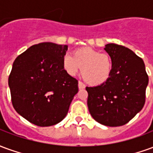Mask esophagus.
<instances>
[{
    "instance_id": "obj_1",
    "label": "esophagus",
    "mask_w": 153,
    "mask_h": 153,
    "mask_svg": "<svg viewBox=\"0 0 153 153\" xmlns=\"http://www.w3.org/2000/svg\"><path fill=\"white\" fill-rule=\"evenodd\" d=\"M78 86H79V89H83V88H85L84 83H83L82 82H79V83H78Z\"/></svg>"
}]
</instances>
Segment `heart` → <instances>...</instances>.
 I'll use <instances>...</instances> for the list:
<instances>
[{"instance_id": "obj_1", "label": "heart", "mask_w": 153, "mask_h": 153, "mask_svg": "<svg viewBox=\"0 0 153 153\" xmlns=\"http://www.w3.org/2000/svg\"><path fill=\"white\" fill-rule=\"evenodd\" d=\"M63 66L70 76H75L80 71L87 83L91 85H101L111 77L113 62L109 54L100 52L90 47H82L63 57Z\"/></svg>"}]
</instances>
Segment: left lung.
Instances as JSON below:
<instances>
[{"instance_id":"obj_1","label":"left lung","mask_w":153,"mask_h":153,"mask_svg":"<svg viewBox=\"0 0 153 153\" xmlns=\"http://www.w3.org/2000/svg\"><path fill=\"white\" fill-rule=\"evenodd\" d=\"M113 62L106 83L87 87L88 106L93 118L102 125L116 127L127 124L143 107L148 75L142 58L118 44L104 48Z\"/></svg>"}]
</instances>
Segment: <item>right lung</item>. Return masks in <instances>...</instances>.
<instances>
[{"label":"right lung","instance_id":"obj_1","mask_svg":"<svg viewBox=\"0 0 153 153\" xmlns=\"http://www.w3.org/2000/svg\"><path fill=\"white\" fill-rule=\"evenodd\" d=\"M67 45L42 42L15 59L8 83L12 105L19 115L41 127L56 125L66 116L78 80L63 66Z\"/></svg>","mask_w":153,"mask_h":153}]
</instances>
